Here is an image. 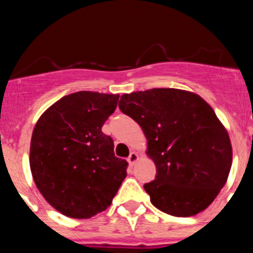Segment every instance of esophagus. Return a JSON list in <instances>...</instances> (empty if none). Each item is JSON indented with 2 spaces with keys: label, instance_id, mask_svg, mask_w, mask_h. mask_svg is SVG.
Returning a JSON list of instances; mask_svg holds the SVG:
<instances>
[{
  "label": "esophagus",
  "instance_id": "34e87169",
  "mask_svg": "<svg viewBox=\"0 0 253 253\" xmlns=\"http://www.w3.org/2000/svg\"><path fill=\"white\" fill-rule=\"evenodd\" d=\"M139 160V157H138V153H135V152H131L130 154H129V157H128V162L130 166H133L134 163L137 162V161Z\"/></svg>",
  "mask_w": 253,
  "mask_h": 253
}]
</instances>
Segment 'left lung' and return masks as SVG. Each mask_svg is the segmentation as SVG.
Here are the masks:
<instances>
[{
  "label": "left lung",
  "instance_id": "8db88e82",
  "mask_svg": "<svg viewBox=\"0 0 253 253\" xmlns=\"http://www.w3.org/2000/svg\"><path fill=\"white\" fill-rule=\"evenodd\" d=\"M119 109L140 125L157 175L144 190L163 213L191 216L211 204L232 166L227 130L200 96L177 88L124 93Z\"/></svg>",
  "mask_w": 253,
  "mask_h": 253
}]
</instances>
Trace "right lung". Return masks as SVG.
Instances as JSON below:
<instances>
[{"instance_id":"right-lung-1","label":"right lung","mask_w":253,"mask_h":253,"mask_svg":"<svg viewBox=\"0 0 253 253\" xmlns=\"http://www.w3.org/2000/svg\"><path fill=\"white\" fill-rule=\"evenodd\" d=\"M119 95L71 93L51 105L35 125L30 169L51 207L71 218L86 219L110 207L126 177L128 162L114 154L101 131Z\"/></svg>"}]
</instances>
